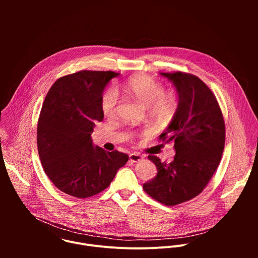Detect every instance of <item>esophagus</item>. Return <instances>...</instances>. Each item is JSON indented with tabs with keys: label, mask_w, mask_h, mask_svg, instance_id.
Listing matches in <instances>:
<instances>
[{
	"label": "esophagus",
	"mask_w": 258,
	"mask_h": 258,
	"mask_svg": "<svg viewBox=\"0 0 258 258\" xmlns=\"http://www.w3.org/2000/svg\"><path fill=\"white\" fill-rule=\"evenodd\" d=\"M143 158H144V155H142L140 153H132V154H130V160L132 162L141 161Z\"/></svg>",
	"instance_id": "obj_1"
}]
</instances>
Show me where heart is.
<instances>
[{
  "instance_id": "b5f03b06",
  "label": "heart",
  "mask_w": 258,
  "mask_h": 258,
  "mask_svg": "<svg viewBox=\"0 0 258 258\" xmlns=\"http://www.w3.org/2000/svg\"><path fill=\"white\" fill-rule=\"evenodd\" d=\"M123 91L141 104L149 108L150 114L158 119H170L178 108V97L173 91H165L164 86L157 80L140 76L128 80ZM117 94L113 89L106 90L100 101L103 114L112 117L116 112Z\"/></svg>"
}]
</instances>
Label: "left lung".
Masks as SVG:
<instances>
[{"instance_id":"obj_1","label":"left lung","mask_w":258,"mask_h":258,"mask_svg":"<svg viewBox=\"0 0 258 258\" xmlns=\"http://www.w3.org/2000/svg\"><path fill=\"white\" fill-rule=\"evenodd\" d=\"M160 75L175 86L178 108L159 141L173 142L176 153L169 163L148 156L157 174L143 189L156 201L174 206L195 198L206 188L222 159L226 125L216 97L198 77L180 71Z\"/></svg>"}]
</instances>
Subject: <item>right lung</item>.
Wrapping results in <instances>:
<instances>
[{
  "instance_id": "obj_1",
  "label": "right lung",
  "mask_w": 258,
  "mask_h": 258,
  "mask_svg": "<svg viewBox=\"0 0 258 258\" xmlns=\"http://www.w3.org/2000/svg\"><path fill=\"white\" fill-rule=\"evenodd\" d=\"M114 71L81 70L58 79L44 101L36 143L44 171L63 193L85 199L109 187L128 155L93 146L91 135L104 114L100 101Z\"/></svg>"
}]
</instances>
